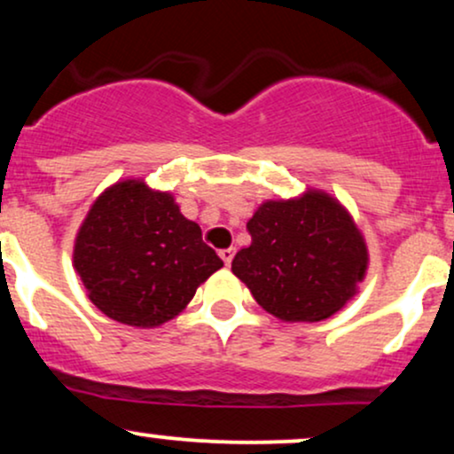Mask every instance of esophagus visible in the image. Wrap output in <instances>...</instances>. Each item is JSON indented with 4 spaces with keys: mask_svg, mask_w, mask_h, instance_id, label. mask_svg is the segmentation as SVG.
<instances>
[{
    "mask_svg": "<svg viewBox=\"0 0 454 454\" xmlns=\"http://www.w3.org/2000/svg\"><path fill=\"white\" fill-rule=\"evenodd\" d=\"M220 258L223 260V264H226V267H231V262H232V258H234V247H226V249H222V252H220Z\"/></svg>",
    "mask_w": 454,
    "mask_h": 454,
    "instance_id": "esophagus-1",
    "label": "esophagus"
}]
</instances>
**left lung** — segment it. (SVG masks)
<instances>
[{
  "label": "left lung",
  "instance_id": "obj_1",
  "mask_svg": "<svg viewBox=\"0 0 454 454\" xmlns=\"http://www.w3.org/2000/svg\"><path fill=\"white\" fill-rule=\"evenodd\" d=\"M247 231L252 243L237 252L232 273L269 314L320 322L356 294L367 245L346 207L326 192L262 202Z\"/></svg>",
  "mask_w": 454,
  "mask_h": 454
}]
</instances>
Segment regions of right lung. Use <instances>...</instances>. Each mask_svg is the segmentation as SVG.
<instances>
[{
    "label": "right lung",
    "mask_w": 454,
    "mask_h": 454,
    "mask_svg": "<svg viewBox=\"0 0 454 454\" xmlns=\"http://www.w3.org/2000/svg\"><path fill=\"white\" fill-rule=\"evenodd\" d=\"M222 267L175 196L140 179L106 187L74 241V269L91 303L138 328L173 320Z\"/></svg>",
    "instance_id": "obj_1"
}]
</instances>
